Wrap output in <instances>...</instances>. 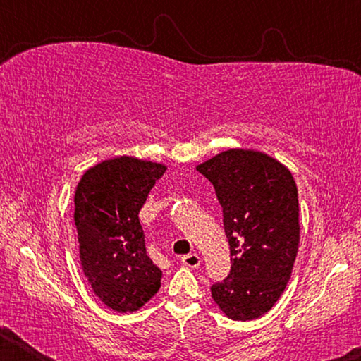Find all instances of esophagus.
Wrapping results in <instances>:
<instances>
[{
    "mask_svg": "<svg viewBox=\"0 0 361 361\" xmlns=\"http://www.w3.org/2000/svg\"><path fill=\"white\" fill-rule=\"evenodd\" d=\"M200 261L202 259H200V256L197 253H189V255L181 256L183 266H186V267H197L200 264Z\"/></svg>",
    "mask_w": 361,
    "mask_h": 361,
    "instance_id": "34e87169",
    "label": "esophagus"
}]
</instances>
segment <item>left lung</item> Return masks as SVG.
Segmentation results:
<instances>
[{"label":"left lung","mask_w":361,"mask_h":361,"mask_svg":"<svg viewBox=\"0 0 361 361\" xmlns=\"http://www.w3.org/2000/svg\"><path fill=\"white\" fill-rule=\"evenodd\" d=\"M215 188L231 248V272L212 298L232 320L272 309L291 277L299 247L295 178L277 159L228 149L195 167Z\"/></svg>","instance_id":"8db88e82"}]
</instances>
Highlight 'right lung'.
<instances>
[{"label":"right lung","instance_id":"right-lung-1","mask_svg":"<svg viewBox=\"0 0 361 361\" xmlns=\"http://www.w3.org/2000/svg\"><path fill=\"white\" fill-rule=\"evenodd\" d=\"M167 167L121 156L85 170L75 192L84 276L100 301L135 312L161 288L162 271L146 255L138 213Z\"/></svg>","mask_w":361,"mask_h":361}]
</instances>
